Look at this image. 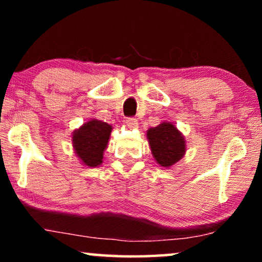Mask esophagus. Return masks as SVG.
I'll use <instances>...</instances> for the list:
<instances>
[{"label": "esophagus", "mask_w": 262, "mask_h": 262, "mask_svg": "<svg viewBox=\"0 0 262 262\" xmlns=\"http://www.w3.org/2000/svg\"><path fill=\"white\" fill-rule=\"evenodd\" d=\"M125 123H126L127 126L131 127V128H136L138 126V121H137V119H136V118H127V119L125 120Z\"/></svg>", "instance_id": "esophagus-1"}]
</instances>
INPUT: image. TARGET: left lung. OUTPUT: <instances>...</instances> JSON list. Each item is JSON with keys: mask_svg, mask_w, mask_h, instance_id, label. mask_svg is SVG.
Returning a JSON list of instances; mask_svg holds the SVG:
<instances>
[{"mask_svg": "<svg viewBox=\"0 0 262 262\" xmlns=\"http://www.w3.org/2000/svg\"><path fill=\"white\" fill-rule=\"evenodd\" d=\"M146 138L154 159L161 167L170 168L185 155V137L173 123L163 121L156 127H150Z\"/></svg>", "mask_w": 262, "mask_h": 262, "instance_id": "obj_1", "label": "left lung"}]
</instances>
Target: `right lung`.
Segmentation results:
<instances>
[{
    "instance_id": "right-lung-1",
    "label": "right lung",
    "mask_w": 262,
    "mask_h": 262,
    "mask_svg": "<svg viewBox=\"0 0 262 262\" xmlns=\"http://www.w3.org/2000/svg\"><path fill=\"white\" fill-rule=\"evenodd\" d=\"M111 132L112 126L98 119H91L73 132V146L82 164L95 168L102 163Z\"/></svg>"
}]
</instances>
